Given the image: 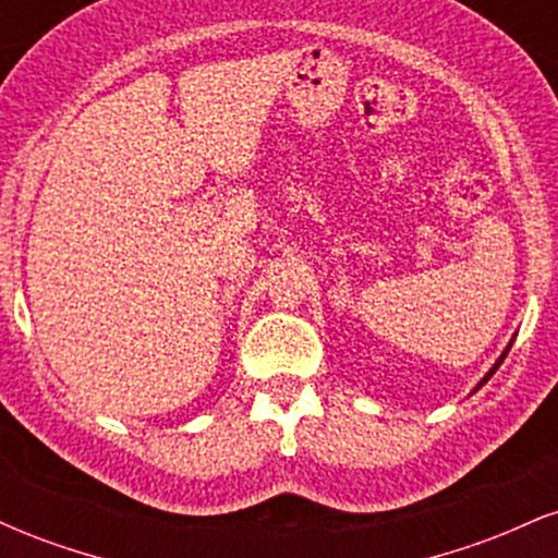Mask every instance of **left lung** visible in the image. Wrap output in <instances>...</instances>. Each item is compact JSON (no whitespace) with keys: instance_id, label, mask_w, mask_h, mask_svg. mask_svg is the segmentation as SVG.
Wrapping results in <instances>:
<instances>
[{"instance_id":"1","label":"left lung","mask_w":558,"mask_h":558,"mask_svg":"<svg viewBox=\"0 0 558 558\" xmlns=\"http://www.w3.org/2000/svg\"><path fill=\"white\" fill-rule=\"evenodd\" d=\"M506 354H509V349H506V351H504V356H506ZM504 356H501V360H498V362H496V367H493V369H490V373H488V375H485V377H483V383H480V386H485V383H488V380H490V375H493V373H496V369H498V367H501V362H504Z\"/></svg>"}]
</instances>
